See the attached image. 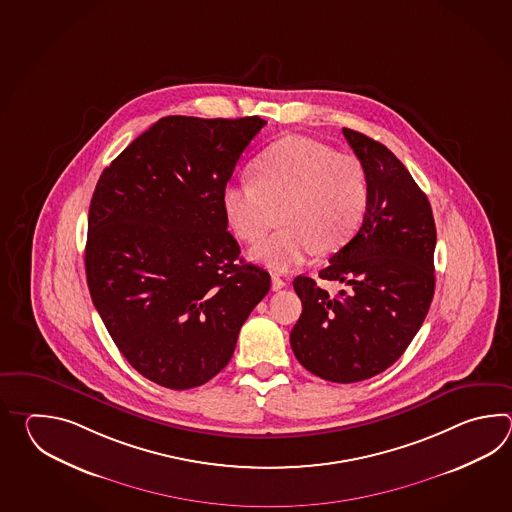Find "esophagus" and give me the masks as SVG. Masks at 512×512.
<instances>
[{
    "label": "esophagus",
    "instance_id": "esophagus-1",
    "mask_svg": "<svg viewBox=\"0 0 512 512\" xmlns=\"http://www.w3.org/2000/svg\"><path fill=\"white\" fill-rule=\"evenodd\" d=\"M272 291H280V289H283L285 285H287V282L285 280H282L278 274H272Z\"/></svg>",
    "mask_w": 512,
    "mask_h": 512
}]
</instances>
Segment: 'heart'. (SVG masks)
<instances>
[{"instance_id":"b5f03b06","label":"heart","mask_w":512,"mask_h":512,"mask_svg":"<svg viewBox=\"0 0 512 512\" xmlns=\"http://www.w3.org/2000/svg\"><path fill=\"white\" fill-rule=\"evenodd\" d=\"M251 174L252 181L221 190V212L238 240L256 243L282 210L283 229L251 251L252 260L274 271H289L316 252L342 249L368 214L366 166L324 142L282 137L260 153Z\"/></svg>"}]
</instances>
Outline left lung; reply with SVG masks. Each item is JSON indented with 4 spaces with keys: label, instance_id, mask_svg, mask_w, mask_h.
I'll list each match as a JSON object with an SVG mask.
<instances>
[{
    "label": "left lung",
    "instance_id": "left-lung-1",
    "mask_svg": "<svg viewBox=\"0 0 512 512\" xmlns=\"http://www.w3.org/2000/svg\"><path fill=\"white\" fill-rule=\"evenodd\" d=\"M342 131L366 166L370 207L353 240L318 272L348 291L329 296L313 278H294L302 315L291 348L316 377L349 384L390 368L425 322L434 298L435 223L425 192L384 144Z\"/></svg>",
    "mask_w": 512,
    "mask_h": 512
}]
</instances>
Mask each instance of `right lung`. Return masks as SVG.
Returning <instances> with one entry per match:
<instances>
[{
    "instance_id": "1",
    "label": "right lung",
    "mask_w": 512,
    "mask_h": 512,
    "mask_svg": "<svg viewBox=\"0 0 512 512\" xmlns=\"http://www.w3.org/2000/svg\"><path fill=\"white\" fill-rule=\"evenodd\" d=\"M260 117L157 120L98 179L87 218L91 300L124 359L170 390L223 370L271 276L240 258L221 190Z\"/></svg>"
}]
</instances>
